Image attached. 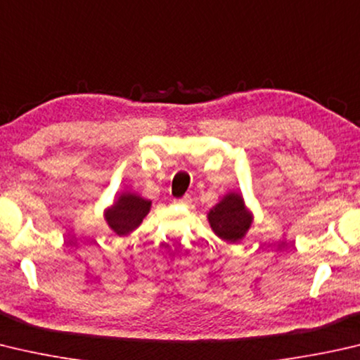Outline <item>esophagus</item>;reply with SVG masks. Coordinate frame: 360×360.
I'll use <instances>...</instances> for the list:
<instances>
[{
	"label": "esophagus",
	"mask_w": 360,
	"mask_h": 360,
	"mask_svg": "<svg viewBox=\"0 0 360 360\" xmlns=\"http://www.w3.org/2000/svg\"><path fill=\"white\" fill-rule=\"evenodd\" d=\"M176 205H184V206H188L192 202V197L191 195H186V197H182L179 200H174Z\"/></svg>",
	"instance_id": "obj_1"
}]
</instances>
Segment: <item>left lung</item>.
I'll return each mask as SVG.
<instances>
[{
  "label": "left lung",
  "instance_id": "1",
  "mask_svg": "<svg viewBox=\"0 0 360 360\" xmlns=\"http://www.w3.org/2000/svg\"><path fill=\"white\" fill-rule=\"evenodd\" d=\"M207 221L214 234L228 244H236L245 238L253 224V212L245 205L243 193L228 192L207 212Z\"/></svg>",
  "mask_w": 360,
  "mask_h": 360
}]
</instances>
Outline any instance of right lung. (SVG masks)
I'll return each instance as SVG.
<instances>
[{"instance_id":"obj_1","label":"right lung","mask_w":360,"mask_h":360,"mask_svg":"<svg viewBox=\"0 0 360 360\" xmlns=\"http://www.w3.org/2000/svg\"><path fill=\"white\" fill-rule=\"evenodd\" d=\"M149 211H151V200L126 191L117 195L113 205H110L103 211V219H105L110 230L120 238H124L141 225L143 219L146 217Z\"/></svg>"}]
</instances>
